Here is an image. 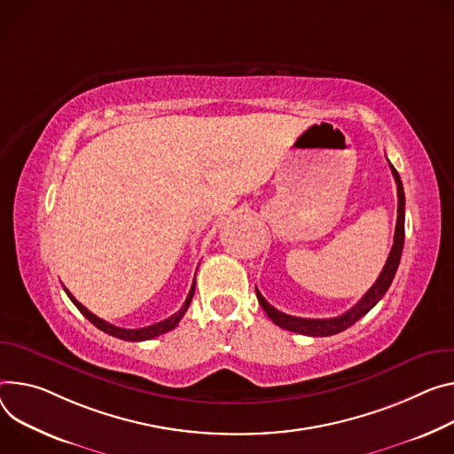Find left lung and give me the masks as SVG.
I'll return each instance as SVG.
<instances>
[{"mask_svg": "<svg viewBox=\"0 0 454 454\" xmlns=\"http://www.w3.org/2000/svg\"><path fill=\"white\" fill-rule=\"evenodd\" d=\"M393 177L396 181V190H398V217H396V228H395V240H393V248L389 252V257L386 261V266L382 270V273L379 275L377 282L369 287V292L351 308L348 309L344 315L340 317H333V318H301V317H294V315H286L278 309H275L255 287L257 299L262 306V309L266 311V315L282 329H287V332L294 333H301V335H308V337H329V335H337L344 329L351 327L356 320H360L371 308H373L389 290V286L395 278V273L398 270L400 264V257H402V250H403V237H405V230H403V217H405V195H403V186L400 181L398 172L395 170L393 164L389 162Z\"/></svg>", "mask_w": 454, "mask_h": 454, "instance_id": "1", "label": "left lung"}]
</instances>
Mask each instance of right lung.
I'll list each match as a JSON object with an SVG mask.
<instances>
[{"mask_svg": "<svg viewBox=\"0 0 454 454\" xmlns=\"http://www.w3.org/2000/svg\"><path fill=\"white\" fill-rule=\"evenodd\" d=\"M65 292H67L68 299L75 304V308H77L81 313H83L98 329H101V332H105V333L115 337V339H121V340L143 342V340H150V339H155V337H159V335H162V333L172 332V329L179 324V320L184 317V313H186V309H188V306H190V302H192V299H193L195 280H193V284H192V287H190V294H188V297H186L183 308H181L177 313H174V315L168 317L167 320H160V322H157V324H152V325H146V327H139V329H125V327H117V325L106 322V320L96 317L94 313H90L83 304L77 302V301L72 297V294L67 290V287H65Z\"/></svg>", "mask_w": 454, "mask_h": 454, "instance_id": "right-lung-1", "label": "right lung"}]
</instances>
